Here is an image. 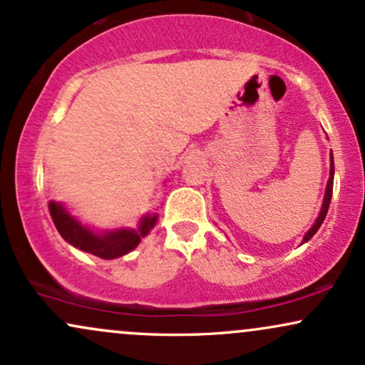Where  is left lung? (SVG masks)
<instances>
[{"label":"left lung","mask_w":365,"mask_h":365,"mask_svg":"<svg viewBox=\"0 0 365 365\" xmlns=\"http://www.w3.org/2000/svg\"><path fill=\"white\" fill-rule=\"evenodd\" d=\"M333 174H335V164H333V153H331V169H329V179H328V186H327V192H324V201H323V207H321V213L318 217V220H316V224L311 227L309 230H307V234L304 235V241H309V239L318 232V229L323 224V220L327 218V213H328V208H329V201H331V195H333Z\"/></svg>","instance_id":"left-lung-1"}]
</instances>
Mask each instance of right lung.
<instances>
[{"label": "right lung", "instance_id": "right-lung-1", "mask_svg": "<svg viewBox=\"0 0 365 365\" xmlns=\"http://www.w3.org/2000/svg\"><path fill=\"white\" fill-rule=\"evenodd\" d=\"M49 213L51 217H53L56 229L61 234L64 241L102 259L119 258V256L135 250L141 241V237L147 235L150 232V229H152L157 222V215L145 217L143 220H141L138 230L123 229L114 230V232L96 234L93 230L81 225L78 220H75V218H73L59 203L51 201Z\"/></svg>", "mask_w": 365, "mask_h": 365}]
</instances>
